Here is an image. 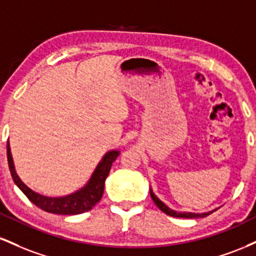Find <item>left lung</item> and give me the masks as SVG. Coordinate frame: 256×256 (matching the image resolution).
Listing matches in <instances>:
<instances>
[{"mask_svg": "<svg viewBox=\"0 0 256 256\" xmlns=\"http://www.w3.org/2000/svg\"><path fill=\"white\" fill-rule=\"evenodd\" d=\"M149 192H150V196H152V201H154V204L158 206V210H162L164 213H166L167 216H174V218H204V216H210V213H213L214 210H218V208H216V210H210V212H206V213H192V212H177V210H171V208L170 207H167V206L164 204L162 201H161L160 198H158L156 195H155L154 192H152V189L150 188V189H149Z\"/></svg>", "mask_w": 256, "mask_h": 256, "instance_id": "1", "label": "left lung"}]
</instances>
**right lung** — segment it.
<instances>
[{"mask_svg":"<svg viewBox=\"0 0 256 256\" xmlns=\"http://www.w3.org/2000/svg\"><path fill=\"white\" fill-rule=\"evenodd\" d=\"M119 154V150H110L106 152L104 156L102 158L98 165L96 166L95 171H94L92 176L90 177L89 182L82 189H79L78 192H72L66 196H60V198H48V196L34 192L28 185H25V183H22V179L19 178V176L16 172L10 142H7L8 165H10L12 178H13L16 186L38 208L48 213L62 214V216H74V214L88 212V210H90L94 206L98 204L100 200H101L102 195H104V182L106 178L110 174L112 164L116 161Z\"/></svg>","mask_w":256,"mask_h":256,"instance_id":"1","label":"right lung"}]
</instances>
